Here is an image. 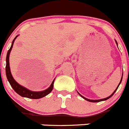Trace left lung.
Masks as SVG:
<instances>
[{"label": "left lung", "mask_w": 129, "mask_h": 129, "mask_svg": "<svg viewBox=\"0 0 129 129\" xmlns=\"http://www.w3.org/2000/svg\"><path fill=\"white\" fill-rule=\"evenodd\" d=\"M115 42H116V44H117V42L116 41H115ZM122 76H123V75H122ZM122 78H121V80H120V83H119V84H118V86H117V88L115 89V90L114 91H113V93L112 94V95H110V96H108V97H107V98H105V99H100V100H90V99H86V98H85V97H84V96H83L82 95H80V93H79L78 92V94L79 95H80V96H81V97L82 98H83L84 99H85V100H87V101H88V102H102V101H104V100H107V99H110V98L111 97V96H112V95H113V94L115 93V91H117V88H118V86H119V85H120V84L121 83V82H122Z\"/></svg>", "instance_id": "left-lung-1"}]
</instances>
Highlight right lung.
I'll return each instance as SVG.
<instances>
[{
  "instance_id": "add662e5",
  "label": "right lung",
  "mask_w": 129,
  "mask_h": 129,
  "mask_svg": "<svg viewBox=\"0 0 129 129\" xmlns=\"http://www.w3.org/2000/svg\"><path fill=\"white\" fill-rule=\"evenodd\" d=\"M19 35L16 36V38L14 39V40L12 41V45H11V48L9 49V51H7V56H6V76H7V78L9 82L10 85L12 86V88L14 90V91L17 93V94H19V95H21L22 97H26L28 99H39L41 98H43L44 96H46L51 91L53 90V85H54V80L52 82L51 85H50L48 88H47L46 90H44V91H30V90H28L26 88L24 87V86H21L17 82H16V80L14 79V78L12 77V74L11 72V69H10L9 66V55L10 53H11V50H12V48L13 47L15 39L17 38V37Z\"/></svg>"
}]
</instances>
